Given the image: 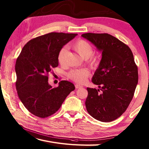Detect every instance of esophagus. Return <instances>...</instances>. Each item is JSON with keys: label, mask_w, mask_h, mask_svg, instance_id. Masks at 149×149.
Returning a JSON list of instances; mask_svg holds the SVG:
<instances>
[{"label": "esophagus", "mask_w": 149, "mask_h": 149, "mask_svg": "<svg viewBox=\"0 0 149 149\" xmlns=\"http://www.w3.org/2000/svg\"><path fill=\"white\" fill-rule=\"evenodd\" d=\"M75 88H76V89H79V88H83V86H81V85H79V84H76L75 85Z\"/></svg>", "instance_id": "34e87169"}]
</instances>
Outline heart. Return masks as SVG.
I'll list each match as a JSON object with an SVG mask.
<instances>
[{
  "label": "heart",
  "mask_w": 149,
  "mask_h": 149,
  "mask_svg": "<svg viewBox=\"0 0 149 149\" xmlns=\"http://www.w3.org/2000/svg\"><path fill=\"white\" fill-rule=\"evenodd\" d=\"M72 48L82 58L86 59L88 65L91 68H95L99 63V57L93 55V48L90 43L84 40H78L72 45ZM66 49L62 48L58 54V61L60 65H63L65 61ZM90 75V72L86 69L72 70L68 74V77L75 83L83 84L86 81Z\"/></svg>",
  "instance_id": "heart-1"
}]
</instances>
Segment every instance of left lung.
I'll list each match as a JSON object with an SVG mask.
<instances>
[{"mask_svg": "<svg viewBox=\"0 0 149 149\" xmlns=\"http://www.w3.org/2000/svg\"><path fill=\"white\" fill-rule=\"evenodd\" d=\"M102 52V59L92 77L99 89L87 88L86 107L99 121L109 122L127 109L138 81V67L130 48L107 33L81 35Z\"/></svg>", "mask_w": 149, "mask_h": 149, "instance_id": "1", "label": "left lung"}]
</instances>
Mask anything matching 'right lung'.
<instances>
[{"instance_id": "add662e5", "label": "right lung", "mask_w": 149, "mask_h": 149, "mask_svg": "<svg viewBox=\"0 0 149 149\" xmlns=\"http://www.w3.org/2000/svg\"><path fill=\"white\" fill-rule=\"evenodd\" d=\"M77 34L50 33L29 41L22 49L15 64L16 88L19 99L30 113L47 118L58 111L74 84L59 82L52 88L49 84V74L58 66L59 50Z\"/></svg>"}]
</instances>
